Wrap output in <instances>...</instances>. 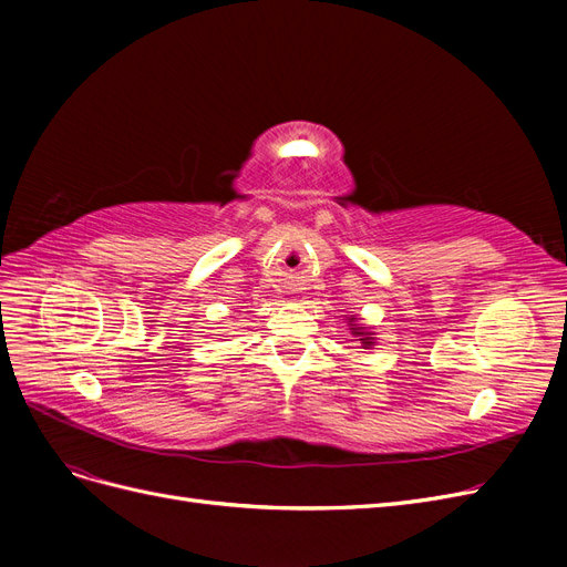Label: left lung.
<instances>
[{"instance_id": "1", "label": "left lung", "mask_w": 567, "mask_h": 567, "mask_svg": "<svg viewBox=\"0 0 567 567\" xmlns=\"http://www.w3.org/2000/svg\"><path fill=\"white\" fill-rule=\"evenodd\" d=\"M348 326H350V333H352L359 342H362L364 350H371V348L375 346V338H373L375 333L371 331V326L359 321L357 315H350V317H348Z\"/></svg>"}]
</instances>
